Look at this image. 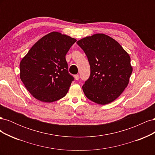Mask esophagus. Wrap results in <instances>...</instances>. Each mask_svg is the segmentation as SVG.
I'll return each instance as SVG.
<instances>
[{"mask_svg":"<svg viewBox=\"0 0 155 155\" xmlns=\"http://www.w3.org/2000/svg\"><path fill=\"white\" fill-rule=\"evenodd\" d=\"M74 78H75V79H76V80H78L79 78V75H78V74L74 75Z\"/></svg>","mask_w":155,"mask_h":155,"instance_id":"1","label":"esophagus"}]
</instances>
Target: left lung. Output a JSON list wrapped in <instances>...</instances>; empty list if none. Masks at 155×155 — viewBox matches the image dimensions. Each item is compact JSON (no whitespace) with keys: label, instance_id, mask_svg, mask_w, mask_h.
Wrapping results in <instances>:
<instances>
[{"label":"left lung","instance_id":"8db88e82","mask_svg":"<svg viewBox=\"0 0 155 155\" xmlns=\"http://www.w3.org/2000/svg\"><path fill=\"white\" fill-rule=\"evenodd\" d=\"M77 44L91 67L90 77L82 87L85 95L97 104L114 101L127 87L133 72L129 55L116 40L104 34L86 37Z\"/></svg>","mask_w":155,"mask_h":155}]
</instances>
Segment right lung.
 Instances as JSON below:
<instances>
[{
	"label": "right lung",
	"mask_w": 155,
	"mask_h": 155,
	"mask_svg": "<svg viewBox=\"0 0 155 155\" xmlns=\"http://www.w3.org/2000/svg\"><path fill=\"white\" fill-rule=\"evenodd\" d=\"M76 39L51 32L32 46L20 63V78L37 100L53 102L67 94L74 81L65 56Z\"/></svg>",
	"instance_id": "right-lung-1"
}]
</instances>
